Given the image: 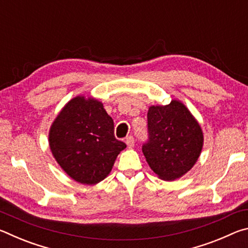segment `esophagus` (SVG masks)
Wrapping results in <instances>:
<instances>
[{
  "mask_svg": "<svg viewBox=\"0 0 248 248\" xmlns=\"http://www.w3.org/2000/svg\"><path fill=\"white\" fill-rule=\"evenodd\" d=\"M125 143H127V146H128L129 149L133 148V146H134V139H133V137H132V136L128 137L127 139H125Z\"/></svg>",
  "mask_w": 248,
  "mask_h": 248,
  "instance_id": "34e87169",
  "label": "esophagus"
}]
</instances>
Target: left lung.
<instances>
[{"instance_id":"8db88e82","label":"left lung","mask_w":248,"mask_h":248,"mask_svg":"<svg viewBox=\"0 0 248 248\" xmlns=\"http://www.w3.org/2000/svg\"><path fill=\"white\" fill-rule=\"evenodd\" d=\"M149 140L142 152L149 166L163 180H175L189 171L203 145L200 124L179 100L148 111Z\"/></svg>"}]
</instances>
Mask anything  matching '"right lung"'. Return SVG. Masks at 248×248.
<instances>
[{"mask_svg":"<svg viewBox=\"0 0 248 248\" xmlns=\"http://www.w3.org/2000/svg\"><path fill=\"white\" fill-rule=\"evenodd\" d=\"M53 157L75 182L95 185L110 173L125 143L114 134V120L99 100L77 96L62 108L50 127Z\"/></svg>","mask_w":248,"mask_h":248,"instance_id":"right-lung-1","label":"right lung"}]
</instances>
